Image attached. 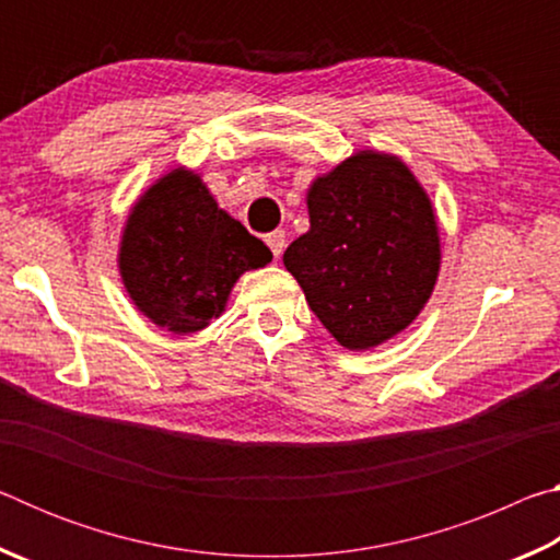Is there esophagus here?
Returning a JSON list of instances; mask_svg holds the SVG:
<instances>
[{
    "instance_id": "1",
    "label": "esophagus",
    "mask_w": 560,
    "mask_h": 560,
    "mask_svg": "<svg viewBox=\"0 0 560 560\" xmlns=\"http://www.w3.org/2000/svg\"><path fill=\"white\" fill-rule=\"evenodd\" d=\"M267 244H269V249H271L273 257L279 259L281 254H283V246H287V234H283L281 230L271 232V234H267Z\"/></svg>"
}]
</instances>
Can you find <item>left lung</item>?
I'll return each instance as SVG.
<instances>
[{
  "instance_id": "8db88e82",
  "label": "left lung",
  "mask_w": 560,
  "mask_h": 560,
  "mask_svg": "<svg viewBox=\"0 0 560 560\" xmlns=\"http://www.w3.org/2000/svg\"><path fill=\"white\" fill-rule=\"evenodd\" d=\"M308 217L283 264L330 336L368 350L410 326L440 271L438 222L410 170L363 150L311 185Z\"/></svg>"
}]
</instances>
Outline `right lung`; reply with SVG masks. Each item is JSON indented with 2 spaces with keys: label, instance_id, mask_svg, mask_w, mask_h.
Masks as SVG:
<instances>
[{
  "label": "right lung",
  "instance_id": "obj_1",
  "mask_svg": "<svg viewBox=\"0 0 560 560\" xmlns=\"http://www.w3.org/2000/svg\"><path fill=\"white\" fill-rule=\"evenodd\" d=\"M269 261V246L222 212L187 170H173L140 197L120 242L130 299L173 334L205 328L224 311L234 281Z\"/></svg>",
  "mask_w": 560,
  "mask_h": 560
}]
</instances>
